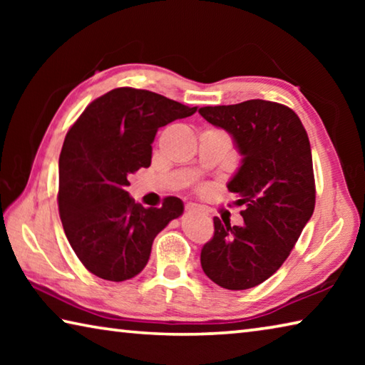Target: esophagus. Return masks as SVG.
Listing matches in <instances>:
<instances>
[{"mask_svg":"<svg viewBox=\"0 0 365 365\" xmlns=\"http://www.w3.org/2000/svg\"><path fill=\"white\" fill-rule=\"evenodd\" d=\"M185 211H187V212H202L205 209H202L201 206L195 205V202H188V205L185 206Z\"/></svg>","mask_w":365,"mask_h":365,"instance_id":"obj_1","label":"esophagus"}]
</instances>
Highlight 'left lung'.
Wrapping results in <instances>:
<instances>
[{
  "label": "left lung",
  "instance_id": "1",
  "mask_svg": "<svg viewBox=\"0 0 365 365\" xmlns=\"http://www.w3.org/2000/svg\"><path fill=\"white\" fill-rule=\"evenodd\" d=\"M200 114L230 133L242 165L227 188L237 195L243 225L214 217L201 267L219 287L248 289L282 267L316 206L311 145L299 117L283 104L250 100L206 106Z\"/></svg>",
  "mask_w": 365,
  "mask_h": 365
}]
</instances>
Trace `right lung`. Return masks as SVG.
Wrapping results in <instances>:
<instances>
[{"instance_id":"right-lung-1","label":"right lung","mask_w":365,"mask_h":365,"mask_svg":"<svg viewBox=\"0 0 365 365\" xmlns=\"http://www.w3.org/2000/svg\"><path fill=\"white\" fill-rule=\"evenodd\" d=\"M196 109L122 86L90 103L67 132L59 156V215L73 252L93 275L133 279L148 264L156 235L183 214L175 196L160 207H143L127 187L128 175L150 168L159 128Z\"/></svg>"}]
</instances>
